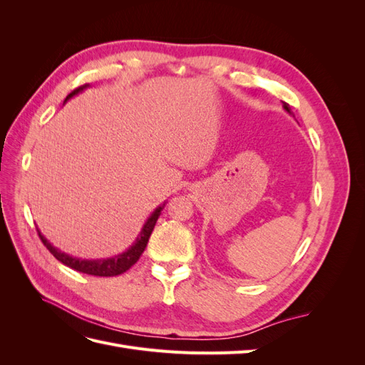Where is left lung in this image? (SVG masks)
I'll use <instances>...</instances> for the list:
<instances>
[{
	"label": "left lung",
	"mask_w": 365,
	"mask_h": 365,
	"mask_svg": "<svg viewBox=\"0 0 365 365\" xmlns=\"http://www.w3.org/2000/svg\"><path fill=\"white\" fill-rule=\"evenodd\" d=\"M283 108H284V111H288V113L292 115V113H291V106H289L288 103H284V102H283Z\"/></svg>",
	"instance_id": "obj_1"
}]
</instances>
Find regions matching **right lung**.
I'll list each match as a JSON object with an SVG mask.
<instances>
[{
    "mask_svg": "<svg viewBox=\"0 0 365 365\" xmlns=\"http://www.w3.org/2000/svg\"><path fill=\"white\" fill-rule=\"evenodd\" d=\"M86 86H88V85L76 88V90H74L73 93H70V94L67 96V98H65V102H67L70 97L76 96L77 93L83 91ZM163 207H164V204L160 205L158 208L153 210V213L148 217L146 224L143 225L138 237H137L135 242H134V245H132L129 250H126L125 252H121V254H118V256L111 257V259L85 260V259L73 257V256H70V254H65V252H62L61 250L54 248V247L50 244V242L41 235V231H38V233H39V237H41V240H42V244L47 247V250L53 254L54 257H56L59 262H62L63 264H67V267H70V268H73V269H76V271H79V272L88 274V275H97V277H114V275H120V274L126 272V271L132 267V264L137 263V260L140 259L143 251H145V248H146V245H148L149 237H150L152 231H153V227H155L157 220H158V217H160V215H161Z\"/></svg>",
    "mask_w": 365,
    "mask_h": 365,
    "instance_id": "add662e5",
    "label": "right lung"
}]
</instances>
